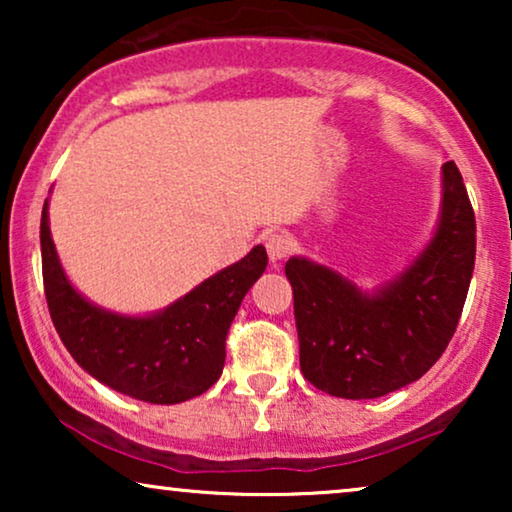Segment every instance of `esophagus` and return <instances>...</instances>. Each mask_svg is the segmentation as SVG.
Instances as JSON below:
<instances>
[{
  "label": "esophagus",
  "instance_id": "obj_1",
  "mask_svg": "<svg viewBox=\"0 0 512 512\" xmlns=\"http://www.w3.org/2000/svg\"><path fill=\"white\" fill-rule=\"evenodd\" d=\"M291 237L284 235V233H270L265 237V249H268V256L272 263H279L284 261L286 256L291 254Z\"/></svg>",
  "mask_w": 512,
  "mask_h": 512
}]
</instances>
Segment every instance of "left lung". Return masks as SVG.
Instances as JSON below:
<instances>
[{"mask_svg": "<svg viewBox=\"0 0 512 512\" xmlns=\"http://www.w3.org/2000/svg\"><path fill=\"white\" fill-rule=\"evenodd\" d=\"M475 265V214L459 167L443 165L436 233L394 279L363 291L303 256L286 261L305 380L338 398H380L415 382L457 331Z\"/></svg>", "mask_w": 512, "mask_h": 512, "instance_id": "8db88e82", "label": "left lung"}]
</instances>
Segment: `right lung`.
Returning a JSON list of instances; mask_svg holds the SVG:
<instances>
[{"mask_svg": "<svg viewBox=\"0 0 512 512\" xmlns=\"http://www.w3.org/2000/svg\"><path fill=\"white\" fill-rule=\"evenodd\" d=\"M265 265L268 254L258 244L165 310L130 317L104 310L74 289L55 251L48 200L41 209L44 291L62 345L97 382L144 403H184L219 380L228 328Z\"/></svg>", "mask_w": 512, "mask_h": 512, "instance_id": "add662e5", "label": "right lung"}]
</instances>
